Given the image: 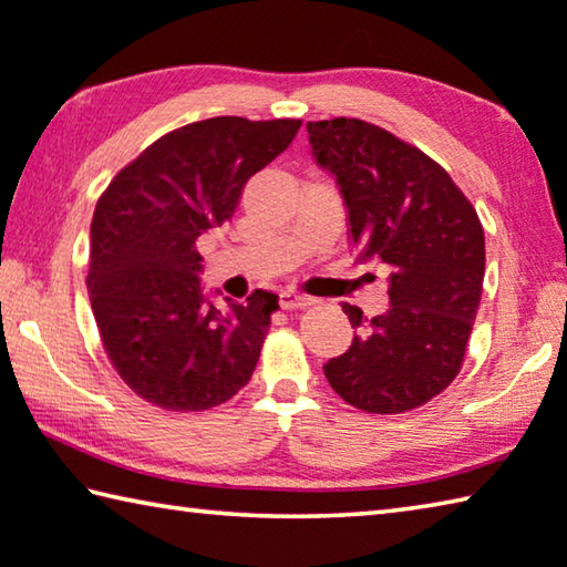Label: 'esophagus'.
I'll return each instance as SVG.
<instances>
[{
	"label": "esophagus",
	"mask_w": 567,
	"mask_h": 567,
	"mask_svg": "<svg viewBox=\"0 0 567 567\" xmlns=\"http://www.w3.org/2000/svg\"><path fill=\"white\" fill-rule=\"evenodd\" d=\"M312 302H315L312 297L300 295V292H295V290L280 292V307H282V310H305V307H310Z\"/></svg>",
	"instance_id": "34e87169"
}]
</instances>
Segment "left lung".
<instances>
[{
    "instance_id": "8db88e82",
    "label": "left lung",
    "mask_w": 567,
    "mask_h": 567,
    "mask_svg": "<svg viewBox=\"0 0 567 567\" xmlns=\"http://www.w3.org/2000/svg\"><path fill=\"white\" fill-rule=\"evenodd\" d=\"M307 131L342 188L354 245L391 267L384 315L342 305L354 339L324 377L367 414L411 411L461 372L486 270L478 213L434 158L374 123L339 116Z\"/></svg>"
}]
</instances>
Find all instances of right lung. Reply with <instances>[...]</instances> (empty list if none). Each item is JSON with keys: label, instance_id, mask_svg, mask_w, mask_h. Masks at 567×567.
<instances>
[{"label": "right lung", "instance_id": "right-lung-1", "mask_svg": "<svg viewBox=\"0 0 567 567\" xmlns=\"http://www.w3.org/2000/svg\"><path fill=\"white\" fill-rule=\"evenodd\" d=\"M300 118L215 116L166 133L123 166L91 220L89 300L133 394L205 411L250 382L277 295L205 300L198 238L233 218L245 183L290 146Z\"/></svg>", "mask_w": 567, "mask_h": 567}]
</instances>
